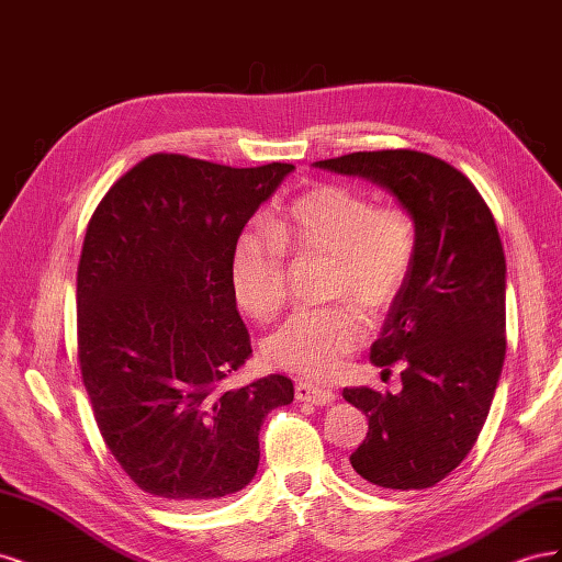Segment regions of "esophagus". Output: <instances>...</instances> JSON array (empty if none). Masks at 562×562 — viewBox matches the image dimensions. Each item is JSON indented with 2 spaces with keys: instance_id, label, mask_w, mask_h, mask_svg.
<instances>
[{
  "instance_id": "1",
  "label": "esophagus",
  "mask_w": 562,
  "mask_h": 562,
  "mask_svg": "<svg viewBox=\"0 0 562 562\" xmlns=\"http://www.w3.org/2000/svg\"><path fill=\"white\" fill-rule=\"evenodd\" d=\"M295 398L312 405H330L335 401V391L328 386H318L312 382H297Z\"/></svg>"
}]
</instances>
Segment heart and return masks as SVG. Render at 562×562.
<instances>
[{
  "instance_id": "1",
  "label": "heart",
  "mask_w": 562,
  "mask_h": 562,
  "mask_svg": "<svg viewBox=\"0 0 562 562\" xmlns=\"http://www.w3.org/2000/svg\"><path fill=\"white\" fill-rule=\"evenodd\" d=\"M417 234L398 206H378L342 184H318L265 232H244L232 250V288L252 318L267 321L285 300V250L333 258L330 297L368 314L384 312L411 274ZM366 326L347 307L304 310L265 339L267 359L304 378H330L361 345Z\"/></svg>"
}]
</instances>
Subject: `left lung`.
<instances>
[{
    "label": "left lung",
    "mask_w": 562,
    "mask_h": 562,
    "mask_svg": "<svg viewBox=\"0 0 562 562\" xmlns=\"http://www.w3.org/2000/svg\"><path fill=\"white\" fill-rule=\"evenodd\" d=\"M314 166L384 187L415 223L411 274L370 347L382 372L403 368V389L342 396L368 417L353 471L378 487H431L471 452L502 375L506 260L495 217L467 176L424 151H353Z\"/></svg>",
    "instance_id": "left-lung-1"
}]
</instances>
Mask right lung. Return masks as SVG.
Returning a JSON list of instances; mask_svg holds the SVG:
<instances>
[{
    "mask_svg": "<svg viewBox=\"0 0 562 562\" xmlns=\"http://www.w3.org/2000/svg\"><path fill=\"white\" fill-rule=\"evenodd\" d=\"M293 171L155 155L116 180L83 236L81 380L116 462L168 504L244 490L265 417L293 403L283 375L220 391L252 356L232 288L234 244Z\"/></svg>",
    "mask_w": 562,
    "mask_h": 562,
    "instance_id": "obj_1",
    "label": "right lung"
}]
</instances>
